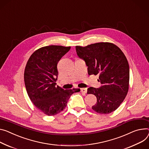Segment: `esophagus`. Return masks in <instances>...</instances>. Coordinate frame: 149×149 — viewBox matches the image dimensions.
<instances>
[{
    "mask_svg": "<svg viewBox=\"0 0 149 149\" xmlns=\"http://www.w3.org/2000/svg\"><path fill=\"white\" fill-rule=\"evenodd\" d=\"M81 91L82 93H83V94H86V92H87V89H86V88H81Z\"/></svg>",
    "mask_w": 149,
    "mask_h": 149,
    "instance_id": "obj_1",
    "label": "esophagus"
}]
</instances>
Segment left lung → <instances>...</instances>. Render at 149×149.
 I'll return each instance as SVG.
<instances>
[{
    "instance_id": "left-lung-1",
    "label": "left lung",
    "mask_w": 149,
    "mask_h": 149,
    "mask_svg": "<svg viewBox=\"0 0 149 149\" xmlns=\"http://www.w3.org/2000/svg\"><path fill=\"white\" fill-rule=\"evenodd\" d=\"M80 58L88 66L89 75H99L98 88L90 87L87 94L96 96L92 109L100 114L116 110L127 95L129 89L130 67L125 55L116 45L100 42L82 47L76 46Z\"/></svg>"
}]
</instances>
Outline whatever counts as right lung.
Returning a JSON list of instances; mask_svg holds the SVG:
<instances>
[{"label": "right lung", "instance_id": "1", "mask_svg": "<svg viewBox=\"0 0 149 149\" xmlns=\"http://www.w3.org/2000/svg\"><path fill=\"white\" fill-rule=\"evenodd\" d=\"M59 45L44 47L34 52L24 70V83L28 95L39 110L48 116L62 111L67 101L80 88L64 90L55 83L58 77L57 64L70 49Z\"/></svg>", "mask_w": 149, "mask_h": 149}]
</instances>
